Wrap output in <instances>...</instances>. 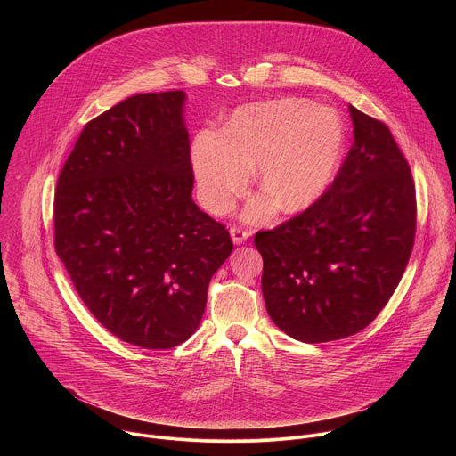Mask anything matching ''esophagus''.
Listing matches in <instances>:
<instances>
[{"instance_id":"esophagus-1","label":"esophagus","mask_w":456,"mask_h":456,"mask_svg":"<svg viewBox=\"0 0 456 456\" xmlns=\"http://www.w3.org/2000/svg\"><path fill=\"white\" fill-rule=\"evenodd\" d=\"M229 232H231V240H232V243H236V245L245 243V241H247V238L250 236V232H247V231H243V229H238V227H232Z\"/></svg>"}]
</instances>
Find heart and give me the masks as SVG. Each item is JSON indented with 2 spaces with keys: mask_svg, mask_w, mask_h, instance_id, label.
<instances>
[{
  "mask_svg": "<svg viewBox=\"0 0 456 456\" xmlns=\"http://www.w3.org/2000/svg\"><path fill=\"white\" fill-rule=\"evenodd\" d=\"M345 151V126L329 106L283 97L238 108L224 134L200 129L191 144L199 197L213 215H225L248 187L252 167L265 194L245 220L265 222L278 204L301 213L329 189Z\"/></svg>",
  "mask_w": 456,
  "mask_h": 456,
  "instance_id": "heart-1",
  "label": "heart"
}]
</instances>
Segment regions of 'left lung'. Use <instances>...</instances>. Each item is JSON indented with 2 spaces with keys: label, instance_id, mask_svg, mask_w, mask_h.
Returning <instances> with one entry per match:
<instances>
[{
  "label": "left lung",
  "instance_id": "obj_1",
  "mask_svg": "<svg viewBox=\"0 0 456 456\" xmlns=\"http://www.w3.org/2000/svg\"><path fill=\"white\" fill-rule=\"evenodd\" d=\"M354 144L329 191L299 216L254 236L278 329L301 343L357 334L395 292L413 248L410 166L389 129L348 106Z\"/></svg>",
  "mask_w": 456,
  "mask_h": 456
}]
</instances>
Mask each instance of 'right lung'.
<instances>
[{"label": "right lung", "mask_w": 456, "mask_h": 456, "mask_svg": "<svg viewBox=\"0 0 456 456\" xmlns=\"http://www.w3.org/2000/svg\"><path fill=\"white\" fill-rule=\"evenodd\" d=\"M185 92L137 94L90 120L55 191V252L95 319L124 343L166 350L202 321L232 252L192 200Z\"/></svg>", "instance_id": "add662e5"}]
</instances>
